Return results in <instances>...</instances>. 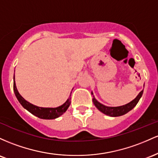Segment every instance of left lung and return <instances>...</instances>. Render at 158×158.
Listing matches in <instances>:
<instances>
[{"label":"left lung","mask_w":158,"mask_h":158,"mask_svg":"<svg viewBox=\"0 0 158 158\" xmlns=\"http://www.w3.org/2000/svg\"><path fill=\"white\" fill-rule=\"evenodd\" d=\"M143 90L138 94L137 96L136 97L134 100L131 101V102H129L128 104H125L123 106H119V107H107V106L104 105V104H101L100 102H98L96 99L94 97L93 93H92V95H93V104H95V106L101 112H102L104 114L110 116H113V117H116V116H120L122 115H125V113L129 112L130 110L134 108L136 105L139 100L143 95Z\"/></svg>","instance_id":"left-lung-1"}]
</instances>
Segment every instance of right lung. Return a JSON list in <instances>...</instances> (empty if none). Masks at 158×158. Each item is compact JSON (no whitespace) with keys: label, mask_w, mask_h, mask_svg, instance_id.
Wrapping results in <instances>:
<instances>
[{"label":"right lung","mask_w":158,"mask_h":158,"mask_svg":"<svg viewBox=\"0 0 158 158\" xmlns=\"http://www.w3.org/2000/svg\"><path fill=\"white\" fill-rule=\"evenodd\" d=\"M13 79L14 93H15V96H16L17 99L19 100V103L22 104L23 107L25 108L27 110H28L30 113H31L32 114L37 116V117L43 118V119H54V118L59 117L61 115H63L67 110L71 104V97H69L66 102L63 105L57 107H37L36 105H33V104H31L30 102H27L25 99L23 98L22 95L19 94L16 88V86H15V75H14ZM71 94H72V93H71Z\"/></svg>","instance_id":"right-lung-1"}]
</instances>
